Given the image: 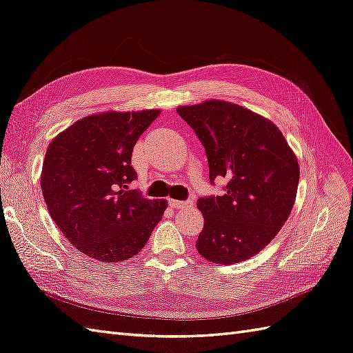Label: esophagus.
Wrapping results in <instances>:
<instances>
[{
  "instance_id": "obj_1",
  "label": "esophagus",
  "mask_w": 353,
  "mask_h": 353,
  "mask_svg": "<svg viewBox=\"0 0 353 353\" xmlns=\"http://www.w3.org/2000/svg\"><path fill=\"white\" fill-rule=\"evenodd\" d=\"M169 205L175 208V209H190L193 208L192 200H175V199H169Z\"/></svg>"
}]
</instances>
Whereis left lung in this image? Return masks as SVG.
Instances as JSON below:
<instances>
[{"mask_svg":"<svg viewBox=\"0 0 353 353\" xmlns=\"http://www.w3.org/2000/svg\"><path fill=\"white\" fill-rule=\"evenodd\" d=\"M176 112L202 142L209 178L227 179L223 196L202 197L205 223L196 241L208 261H245L268 246L292 211L300 166L273 121L227 101L181 105Z\"/></svg>","mask_w":353,"mask_h":353,"instance_id":"left-lung-1","label":"left lung"}]
</instances>
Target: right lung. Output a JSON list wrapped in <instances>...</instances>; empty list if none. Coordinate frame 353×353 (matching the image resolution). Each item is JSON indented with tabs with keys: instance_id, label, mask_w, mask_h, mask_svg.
<instances>
[{
	"instance_id": "add662e5",
	"label": "right lung",
	"mask_w": 353,
	"mask_h": 353,
	"mask_svg": "<svg viewBox=\"0 0 353 353\" xmlns=\"http://www.w3.org/2000/svg\"><path fill=\"white\" fill-rule=\"evenodd\" d=\"M161 110L103 111L83 117L47 147L41 192L52 220L77 250L103 263L137 255L163 216L168 200L129 184L132 151Z\"/></svg>"
}]
</instances>
